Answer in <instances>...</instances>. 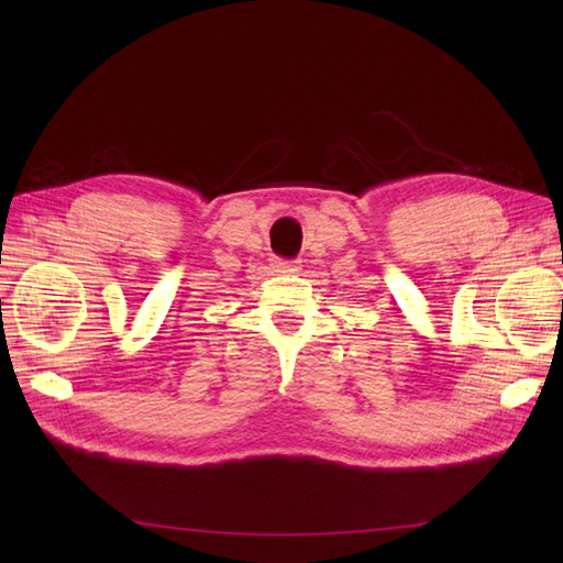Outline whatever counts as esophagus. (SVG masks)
<instances>
[{"label": "esophagus", "mask_w": 563, "mask_h": 563, "mask_svg": "<svg viewBox=\"0 0 563 563\" xmlns=\"http://www.w3.org/2000/svg\"><path fill=\"white\" fill-rule=\"evenodd\" d=\"M272 267H275L277 272H298L300 269L298 261H279V258L272 261Z\"/></svg>", "instance_id": "obj_1"}]
</instances>
